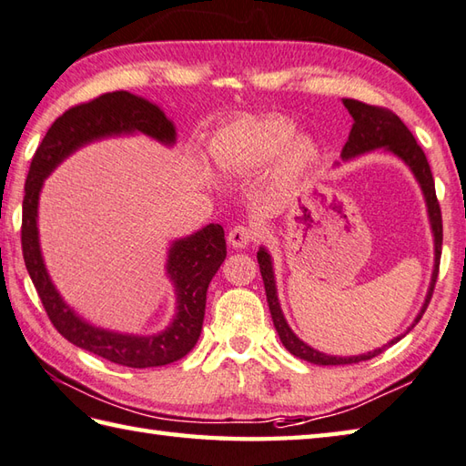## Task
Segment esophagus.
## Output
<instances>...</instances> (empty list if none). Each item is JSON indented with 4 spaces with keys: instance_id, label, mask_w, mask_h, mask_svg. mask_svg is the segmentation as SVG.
I'll list each match as a JSON object with an SVG mask.
<instances>
[{
    "instance_id": "obj_1",
    "label": "esophagus",
    "mask_w": 466,
    "mask_h": 466,
    "mask_svg": "<svg viewBox=\"0 0 466 466\" xmlns=\"http://www.w3.org/2000/svg\"><path fill=\"white\" fill-rule=\"evenodd\" d=\"M256 237H258L256 229H251V227H245V225H237L229 231V235H227V241H229V245H233L235 249H245L256 241Z\"/></svg>"
}]
</instances>
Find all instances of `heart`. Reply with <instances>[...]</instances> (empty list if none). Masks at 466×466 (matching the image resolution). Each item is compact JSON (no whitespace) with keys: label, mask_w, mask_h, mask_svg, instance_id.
Segmentation results:
<instances>
[{"label":"heart","mask_w":466,"mask_h":466,"mask_svg":"<svg viewBox=\"0 0 466 466\" xmlns=\"http://www.w3.org/2000/svg\"><path fill=\"white\" fill-rule=\"evenodd\" d=\"M294 121L284 116L241 117L217 131L208 144L213 162L227 174L263 168L276 155V174L294 178L319 157V146L309 134H294Z\"/></svg>","instance_id":"b5f03b06"}]
</instances>
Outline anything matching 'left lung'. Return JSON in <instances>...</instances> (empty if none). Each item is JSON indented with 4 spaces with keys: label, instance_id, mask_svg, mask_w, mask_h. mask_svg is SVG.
<instances>
[{
    "label": "left lung",
    "instance_id": "left-lung-1",
    "mask_svg": "<svg viewBox=\"0 0 466 466\" xmlns=\"http://www.w3.org/2000/svg\"><path fill=\"white\" fill-rule=\"evenodd\" d=\"M342 105H345L350 113V117H353V127H350L347 144L340 152L342 160L345 162L353 160V157L363 156V154L373 152V150H385L393 156H398L400 160L411 170V174H414V178L418 180L420 188H422V195L426 200L430 227H432V235H434V269H432V279H430L428 294H426L422 309H420L414 322H411V327L406 330V332H410L416 327L418 320L422 319V314L426 312L428 304H430V298H432L434 284L438 278V266H441V253H442V215H441V205H438V198H436L432 172H430V164L426 160V154L422 152V147L418 146L414 136H411V131L403 126V121L396 116V113L390 109H383V107H375V105L355 101V99H342ZM258 263H259V271L263 278V286H266L271 320H274V327L278 330L279 340H282V345L294 357L304 359V361L314 363V365L361 363V361H367V359H373L380 353H383L385 349L396 345V342L403 337V335H400L396 339H391L388 345H383L381 349L370 350V353H363V355L337 357V355L320 353V350L312 349L310 345H306L304 340L298 339L294 335V330L288 327L284 312H282V306H279V300H278L274 263H271V256L266 248H259Z\"/></svg>",
    "mask_w": 466,
    "mask_h": 466
}]
</instances>
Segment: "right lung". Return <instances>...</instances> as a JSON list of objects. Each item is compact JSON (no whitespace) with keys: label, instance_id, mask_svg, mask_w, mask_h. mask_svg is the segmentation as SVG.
I'll use <instances>...</instances> for the list:
<instances>
[{"label":"right lung","instance_id":"1","mask_svg":"<svg viewBox=\"0 0 466 466\" xmlns=\"http://www.w3.org/2000/svg\"><path fill=\"white\" fill-rule=\"evenodd\" d=\"M144 134L164 146L177 142V127L157 105L127 91L105 93L89 103L65 111L44 136L32 157L22 205V251L25 269L50 322L73 345L111 363L144 370L178 361L197 345L203 330L207 289L227 258L225 231L210 223L182 239L172 241L166 274L177 294V314L157 335H124L81 319L58 294L44 266L38 237V200L42 184L70 154L96 139Z\"/></svg>","mask_w":466,"mask_h":466}]
</instances>
